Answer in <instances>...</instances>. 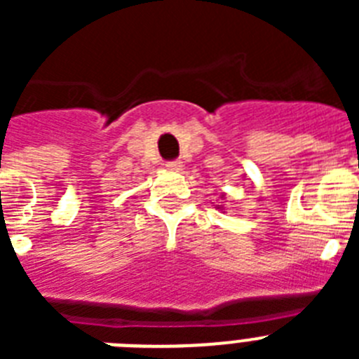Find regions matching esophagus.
Instances as JSON below:
<instances>
[{
	"instance_id": "34e87169",
	"label": "esophagus",
	"mask_w": 359,
	"mask_h": 359,
	"mask_svg": "<svg viewBox=\"0 0 359 359\" xmlns=\"http://www.w3.org/2000/svg\"><path fill=\"white\" fill-rule=\"evenodd\" d=\"M165 167H167V169H169V170H182V167H183V161H182V160H172V161H167V163H165Z\"/></svg>"
}]
</instances>
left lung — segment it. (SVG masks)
<instances>
[{
    "label": "left lung",
    "instance_id": "obj_1",
    "mask_svg": "<svg viewBox=\"0 0 359 359\" xmlns=\"http://www.w3.org/2000/svg\"><path fill=\"white\" fill-rule=\"evenodd\" d=\"M224 198V194H221V199H223ZM215 208H219V210H223V205H215Z\"/></svg>",
    "mask_w": 359,
    "mask_h": 359
}]
</instances>
